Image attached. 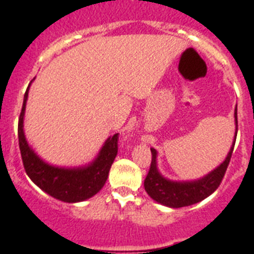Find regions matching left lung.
Returning <instances> with one entry per match:
<instances>
[{
  "label": "left lung",
  "mask_w": 254,
  "mask_h": 254,
  "mask_svg": "<svg viewBox=\"0 0 254 254\" xmlns=\"http://www.w3.org/2000/svg\"><path fill=\"white\" fill-rule=\"evenodd\" d=\"M234 116L235 126H237L238 129L237 109H235ZM235 138H237V134H235L234 142L230 147L228 156L216 169L208 173L207 176H205L203 178L190 182H174L164 178L158 170V164H156L158 152L155 149H151V165H150V170L147 173L146 178H145V182H143L145 190L156 202L173 208L185 207V206L193 205V203L202 201L211 193H214L223 181L229 163H230L233 150H234Z\"/></svg>",
  "instance_id": "8db88e82"
}]
</instances>
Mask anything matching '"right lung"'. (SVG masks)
<instances>
[{"label":"right lung","instance_id":"right-lung-1","mask_svg":"<svg viewBox=\"0 0 254 254\" xmlns=\"http://www.w3.org/2000/svg\"><path fill=\"white\" fill-rule=\"evenodd\" d=\"M28 91L29 86L24 95L17 127L20 152L26 174L40 190L60 201L73 203L90 198L102 190L107 182L112 164L118 152V133L105 141L95 160L86 167L60 168L49 165L33 151L24 134V114Z\"/></svg>","mask_w":254,"mask_h":254}]
</instances>
